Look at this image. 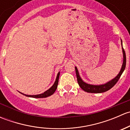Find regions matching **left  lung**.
<instances>
[{"instance_id":"1","label":"left lung","mask_w":130,"mask_h":130,"mask_svg":"<svg viewBox=\"0 0 130 130\" xmlns=\"http://www.w3.org/2000/svg\"><path fill=\"white\" fill-rule=\"evenodd\" d=\"M121 45H122V41H121ZM122 50H123V65H122L121 69L120 70V72H119L118 75L116 76L115 78H114L113 79H112L111 80L109 81L108 82H107L106 84L102 85H91V84H88L86 83V82H84L82 80V78H80L79 75V73H78V71L77 70V68L75 67V72H76V75H77V82H78V85H79L80 87H81L82 90H84V91L87 92L89 93H102L104 92L107 91L108 90H109L110 89L112 88L115 84L118 82V80L120 79V77L123 73V71L124 70L126 67V54L125 52H124V49L123 48V46H122Z\"/></svg>"}]
</instances>
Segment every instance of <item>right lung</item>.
<instances>
[{
    "mask_svg": "<svg viewBox=\"0 0 130 130\" xmlns=\"http://www.w3.org/2000/svg\"><path fill=\"white\" fill-rule=\"evenodd\" d=\"M59 76H60V72L58 73V75L57 76V78H56V80L55 82V83L53 84V86L50 87L48 90H47L46 91L44 92L43 93L40 94H38V95H26V94H23V93L19 92L21 94H23L24 95H26L27 97H30V98H47L48 96H50L51 95L54 94V92H55L56 89L57 88L58 84V80H59Z\"/></svg>",
    "mask_w": 130,
    "mask_h": 130,
    "instance_id": "1",
    "label": "right lung"
}]
</instances>
